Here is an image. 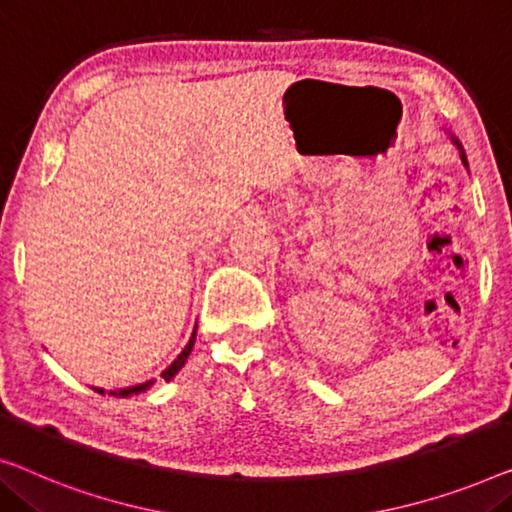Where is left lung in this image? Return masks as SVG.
<instances>
[{"mask_svg":"<svg viewBox=\"0 0 512 512\" xmlns=\"http://www.w3.org/2000/svg\"><path fill=\"white\" fill-rule=\"evenodd\" d=\"M453 138V143L457 145V150H459V154H462V161H464V166H466V154H464V147H462V143H459V140L455 138V136H450Z\"/></svg>","mask_w":512,"mask_h":512,"instance_id":"1","label":"left lung"}]
</instances>
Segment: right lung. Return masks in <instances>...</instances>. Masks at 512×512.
<instances>
[{
    "label": "right lung",
    "instance_id": "right-lung-1",
    "mask_svg": "<svg viewBox=\"0 0 512 512\" xmlns=\"http://www.w3.org/2000/svg\"><path fill=\"white\" fill-rule=\"evenodd\" d=\"M194 342H196V328H194V335H191V339H189V344L182 348V353L177 355V358L170 362V365L164 369V372H161V379L164 381H170L173 379V376L180 372V369L184 367V362H187V358H189V353H191V348H194ZM154 381H145V383H138V385H131V388H120V390H110L108 395H113V397H131V395H140V392H145L147 388H150ZM94 392H99V395H106V390L103 388H94Z\"/></svg>",
    "mask_w": 512,
    "mask_h": 512
}]
</instances>
